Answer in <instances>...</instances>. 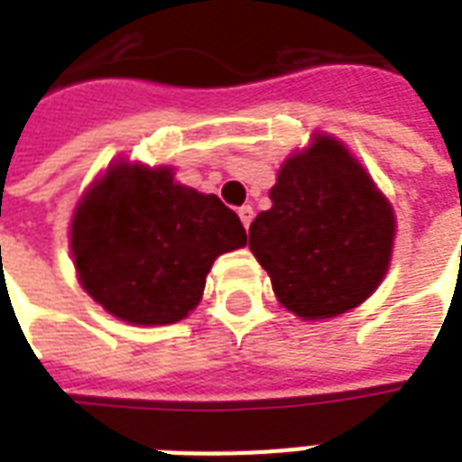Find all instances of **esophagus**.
<instances>
[{"label":"esophagus","mask_w":462,"mask_h":462,"mask_svg":"<svg viewBox=\"0 0 462 462\" xmlns=\"http://www.w3.org/2000/svg\"><path fill=\"white\" fill-rule=\"evenodd\" d=\"M237 215H240V220L245 227H250L252 217H254V210H252V205H242L240 210H237Z\"/></svg>","instance_id":"obj_1"}]
</instances>
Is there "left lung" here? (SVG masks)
<instances>
[{"mask_svg":"<svg viewBox=\"0 0 462 462\" xmlns=\"http://www.w3.org/2000/svg\"><path fill=\"white\" fill-rule=\"evenodd\" d=\"M250 225V250L282 307L331 319L368 300L386 277L396 217L361 162L331 135L290 155Z\"/></svg>","mask_w":462,"mask_h":462,"instance_id":"8db88e82","label":"left lung"}]
</instances>
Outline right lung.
Here are the masks:
<instances>
[{
	"mask_svg": "<svg viewBox=\"0 0 462 462\" xmlns=\"http://www.w3.org/2000/svg\"><path fill=\"white\" fill-rule=\"evenodd\" d=\"M240 217L172 168L111 165L71 220L76 274L108 314L135 327L185 319L222 252L245 247Z\"/></svg>",
	"mask_w": 462,
	"mask_h": 462,
	"instance_id": "1",
	"label": "right lung"
}]
</instances>
